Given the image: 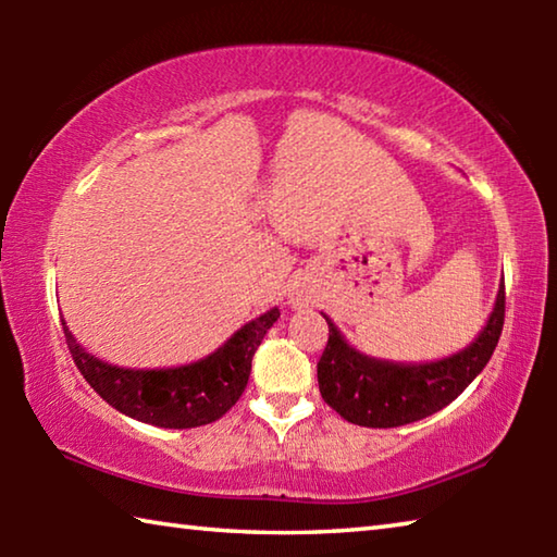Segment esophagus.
Masks as SVG:
<instances>
[{"mask_svg": "<svg viewBox=\"0 0 557 557\" xmlns=\"http://www.w3.org/2000/svg\"><path fill=\"white\" fill-rule=\"evenodd\" d=\"M312 289L307 285H295L289 292V305L295 309H305V307H312Z\"/></svg>", "mask_w": 557, "mask_h": 557, "instance_id": "1", "label": "esophagus"}]
</instances>
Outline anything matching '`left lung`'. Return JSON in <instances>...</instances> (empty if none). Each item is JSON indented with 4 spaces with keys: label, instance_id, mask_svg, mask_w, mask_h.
<instances>
[{
    "label": "left lung",
    "instance_id": "1",
    "mask_svg": "<svg viewBox=\"0 0 557 557\" xmlns=\"http://www.w3.org/2000/svg\"><path fill=\"white\" fill-rule=\"evenodd\" d=\"M506 292L498 287L494 312L479 336L459 354L430 363H393L346 344L329 324V342L317 363L319 393L344 420L361 428H400L449 405L484 371L504 329Z\"/></svg>",
    "mask_w": 557,
    "mask_h": 557
}]
</instances>
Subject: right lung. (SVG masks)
<instances>
[{"mask_svg":"<svg viewBox=\"0 0 557 557\" xmlns=\"http://www.w3.org/2000/svg\"><path fill=\"white\" fill-rule=\"evenodd\" d=\"M280 309L240 326L219 351L176 369H120L88 354L63 322L75 366L102 400L127 418L169 430L201 428L223 418L245 391L250 363Z\"/></svg>","mask_w":557,"mask_h":557,"instance_id":"add662e5","label":"right lung"}]
</instances>
